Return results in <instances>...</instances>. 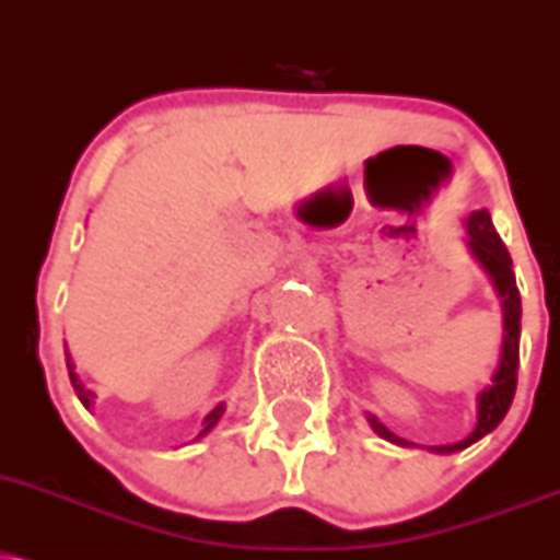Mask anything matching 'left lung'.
<instances>
[{
    "instance_id": "obj_1",
    "label": "left lung",
    "mask_w": 560,
    "mask_h": 560,
    "mask_svg": "<svg viewBox=\"0 0 560 560\" xmlns=\"http://www.w3.org/2000/svg\"><path fill=\"white\" fill-rule=\"evenodd\" d=\"M467 247L469 253L475 255V260L485 268V273L493 281L498 298H501V310H503V345H501V357H498V368L490 378V386L480 390L477 396V425L472 433H469L459 443H448V446H430L433 454H454V451H464L472 443L480 441L488 433L501 425V420L506 417L511 401H514L516 390V368H518V336H522V300H518L516 289V276L514 268H511V255L503 245L501 237H498L493 221H490V213L480 208V211H472L467 219ZM370 428L375 430L381 438L396 443V446H415V443L404 441V438L394 435L390 430L383 425L375 415L368 412Z\"/></svg>"
}]
</instances>
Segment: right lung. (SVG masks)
<instances>
[{
  "instance_id": "add662e5",
  "label": "right lung",
  "mask_w": 560,
  "mask_h": 560,
  "mask_svg": "<svg viewBox=\"0 0 560 560\" xmlns=\"http://www.w3.org/2000/svg\"><path fill=\"white\" fill-rule=\"evenodd\" d=\"M65 362H67V370H70V381H72V388H75V394H78V399L83 401V407L85 409H91L93 407V390H88L85 386H83V381L78 378V373H75V362H72V354H70V349H65ZM221 415H224V404H219V407H213L211 412L206 415V420H203V430H200L198 433V438H203L208 430H211L215 422L221 420ZM198 438H195V441H198Z\"/></svg>"
}]
</instances>
